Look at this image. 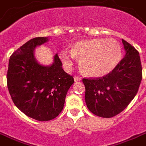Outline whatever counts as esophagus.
<instances>
[{
	"mask_svg": "<svg viewBox=\"0 0 146 146\" xmlns=\"http://www.w3.org/2000/svg\"><path fill=\"white\" fill-rule=\"evenodd\" d=\"M74 81H80L81 80V78H80V76H74Z\"/></svg>",
	"mask_w": 146,
	"mask_h": 146,
	"instance_id": "34e87169",
	"label": "esophagus"
}]
</instances>
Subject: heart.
I'll return each mask as SVG.
<instances>
[{"mask_svg":"<svg viewBox=\"0 0 146 146\" xmlns=\"http://www.w3.org/2000/svg\"><path fill=\"white\" fill-rule=\"evenodd\" d=\"M74 56L80 60L83 73L90 77H102L113 71L121 60V46L114 39H90L80 41L60 53V58L68 68L73 63Z\"/></svg>","mask_w":146,"mask_h":146,"instance_id":"b5f03b06","label":"heart"}]
</instances>
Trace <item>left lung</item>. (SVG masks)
<instances>
[{
	"instance_id": "left-lung-1",
	"label": "left lung",
	"mask_w": 146,
	"mask_h": 146,
	"mask_svg": "<svg viewBox=\"0 0 146 146\" xmlns=\"http://www.w3.org/2000/svg\"><path fill=\"white\" fill-rule=\"evenodd\" d=\"M125 55L114 69L102 78H83L88 109L96 115L111 118L127 108L137 95L143 72L138 50L122 39Z\"/></svg>"
}]
</instances>
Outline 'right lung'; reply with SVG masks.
I'll use <instances>...</instances> for the list:
<instances>
[{
	"instance_id": "obj_1",
	"label": "right lung",
	"mask_w": 146,
	"mask_h": 146,
	"mask_svg": "<svg viewBox=\"0 0 146 146\" xmlns=\"http://www.w3.org/2000/svg\"><path fill=\"white\" fill-rule=\"evenodd\" d=\"M48 40L36 37L11 55L7 71V87L15 105L29 117L41 121L52 120L63 109L74 78L62 69L58 54L50 66L38 64L34 49Z\"/></svg>"
}]
</instances>
